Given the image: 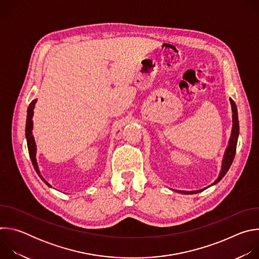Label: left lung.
I'll return each instance as SVG.
<instances>
[{"instance_id": "obj_1", "label": "left lung", "mask_w": 259, "mask_h": 259, "mask_svg": "<svg viewBox=\"0 0 259 259\" xmlns=\"http://www.w3.org/2000/svg\"><path fill=\"white\" fill-rule=\"evenodd\" d=\"M231 103H232V109H233V129H232V135H231V138H230V141H229V146H228V149H227L226 154H225V157H224L223 166H221L220 174H219L218 178L211 184V186H213V184L219 182L221 179H223V177L227 174V172L229 171V169H230V167H231V165L233 163V160H234L235 154H236L237 141H238V136H239V120H238V112H237L236 103L234 102L233 99H231ZM206 189L199 190V191H193V192H186V191H177V192H179L181 194H186V195H192V194L201 193V192H203Z\"/></svg>"}]
</instances>
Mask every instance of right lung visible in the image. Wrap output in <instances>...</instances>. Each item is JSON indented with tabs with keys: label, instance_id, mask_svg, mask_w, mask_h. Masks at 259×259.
I'll return each mask as SVG.
<instances>
[{
	"label": "right lung",
	"instance_id": "add662e5",
	"mask_svg": "<svg viewBox=\"0 0 259 259\" xmlns=\"http://www.w3.org/2000/svg\"><path fill=\"white\" fill-rule=\"evenodd\" d=\"M36 102V99L32 100L27 108V117H26V126H25V136H26V141H27V149H28V154H29V157H30V160H31V163H32V166L35 170V172L39 174V176L41 177V179L47 184L48 187H51L50 184L43 178V176L40 174V171H39V168H38V165H36V160H35V143H34V139H33V136H32V116H33V107H34V104Z\"/></svg>",
	"mask_w": 259,
	"mask_h": 259
}]
</instances>
